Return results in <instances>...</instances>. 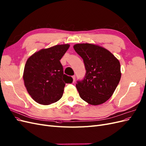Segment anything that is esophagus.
Masks as SVG:
<instances>
[{
    "label": "esophagus",
    "instance_id": "1",
    "mask_svg": "<svg viewBox=\"0 0 146 146\" xmlns=\"http://www.w3.org/2000/svg\"><path fill=\"white\" fill-rule=\"evenodd\" d=\"M72 77V79H73V82H75V81H76V76H73Z\"/></svg>",
    "mask_w": 146,
    "mask_h": 146
}]
</instances>
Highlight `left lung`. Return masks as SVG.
Segmentation results:
<instances>
[{
    "label": "left lung",
    "instance_id": "obj_1",
    "mask_svg": "<svg viewBox=\"0 0 146 146\" xmlns=\"http://www.w3.org/2000/svg\"><path fill=\"white\" fill-rule=\"evenodd\" d=\"M74 48L83 58L86 70L83 80L76 84L80 98L92 105L105 103L120 81L119 60L109 50L94 44H77Z\"/></svg>",
    "mask_w": 146,
    "mask_h": 146
}]
</instances>
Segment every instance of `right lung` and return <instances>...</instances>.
Wrapping results in <instances>:
<instances>
[{
    "instance_id": "obj_1",
    "label": "right lung",
    "mask_w": 146,
    "mask_h": 146,
    "mask_svg": "<svg viewBox=\"0 0 146 146\" xmlns=\"http://www.w3.org/2000/svg\"><path fill=\"white\" fill-rule=\"evenodd\" d=\"M70 45H56L42 48L30 56L25 65L24 85L32 98L37 103L50 105L63 96L66 83L72 78L63 73L60 60Z\"/></svg>"
}]
</instances>
